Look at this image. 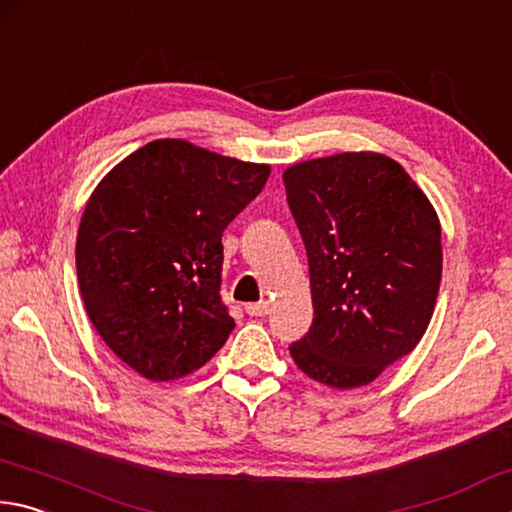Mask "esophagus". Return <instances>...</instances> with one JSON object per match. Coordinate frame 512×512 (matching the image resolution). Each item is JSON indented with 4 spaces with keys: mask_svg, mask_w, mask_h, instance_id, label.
I'll return each mask as SVG.
<instances>
[{
    "mask_svg": "<svg viewBox=\"0 0 512 512\" xmlns=\"http://www.w3.org/2000/svg\"><path fill=\"white\" fill-rule=\"evenodd\" d=\"M245 312H247L249 317H265L267 312H270V303H267V301H261V303H247Z\"/></svg>",
    "mask_w": 512,
    "mask_h": 512,
    "instance_id": "34e87169",
    "label": "esophagus"
}]
</instances>
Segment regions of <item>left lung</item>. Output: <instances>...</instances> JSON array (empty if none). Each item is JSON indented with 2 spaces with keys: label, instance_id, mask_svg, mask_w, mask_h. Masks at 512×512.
I'll list each match as a JSON object with an SVG mask.
<instances>
[{
  "label": "left lung",
  "instance_id": "1",
  "mask_svg": "<svg viewBox=\"0 0 512 512\" xmlns=\"http://www.w3.org/2000/svg\"><path fill=\"white\" fill-rule=\"evenodd\" d=\"M283 182L315 308L290 355L326 387H364L432 321L443 272L436 209L396 159L371 150L292 164Z\"/></svg>",
  "mask_w": 512,
  "mask_h": 512
}]
</instances>
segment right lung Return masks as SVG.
Returning <instances> with one entry per match:
<instances>
[{
    "label": "right lung",
    "instance_id": "right-lung-1",
    "mask_svg": "<svg viewBox=\"0 0 512 512\" xmlns=\"http://www.w3.org/2000/svg\"><path fill=\"white\" fill-rule=\"evenodd\" d=\"M270 170L155 139L89 195L76 238L80 297L96 333L143 378H184L227 342L236 324L220 297L222 231Z\"/></svg>",
    "mask_w": 512,
    "mask_h": 512
}]
</instances>
